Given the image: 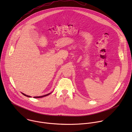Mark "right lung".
Segmentation results:
<instances>
[{"instance_id":"1","label":"right lung","mask_w":132,"mask_h":132,"mask_svg":"<svg viewBox=\"0 0 132 132\" xmlns=\"http://www.w3.org/2000/svg\"><path fill=\"white\" fill-rule=\"evenodd\" d=\"M52 92H51V93H48V94H46V95H43V96H37V97H34V98H43V97H46V96H47L48 95H50V94ZM21 93L22 94V95H23L24 96H26V97H29V98H31V96H28V95H26V94H24V93H22V92H21Z\"/></svg>"}]
</instances>
